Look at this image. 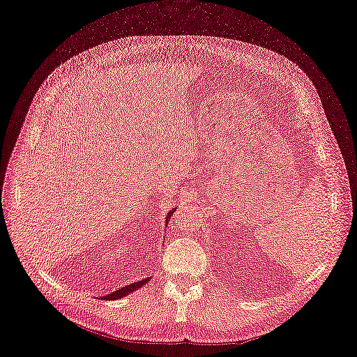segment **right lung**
<instances>
[{
    "label": "right lung",
    "instance_id": "1",
    "mask_svg": "<svg viewBox=\"0 0 357 357\" xmlns=\"http://www.w3.org/2000/svg\"><path fill=\"white\" fill-rule=\"evenodd\" d=\"M176 208H172L168 214H167V224L169 222V218L174 215V211H175ZM150 279L151 278H147V279H142V280H139V282H135V283H132V284H128V286H123V287H121V289H117L116 291H113V293H110V294H107V296H103L102 297V300H117V298H122V297H125V296H128V294H130V293H133V291H136L137 289H140V287H143L147 282H150Z\"/></svg>",
    "mask_w": 357,
    "mask_h": 357
}]
</instances>
